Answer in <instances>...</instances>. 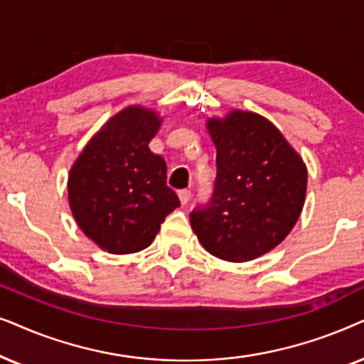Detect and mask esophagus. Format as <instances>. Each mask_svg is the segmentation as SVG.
I'll return each instance as SVG.
<instances>
[{"instance_id": "esophagus-1", "label": "esophagus", "mask_w": 364, "mask_h": 364, "mask_svg": "<svg viewBox=\"0 0 364 364\" xmlns=\"http://www.w3.org/2000/svg\"><path fill=\"white\" fill-rule=\"evenodd\" d=\"M178 196H179V201H181V205L186 206L191 200V191L190 190H181L178 193Z\"/></svg>"}]
</instances>
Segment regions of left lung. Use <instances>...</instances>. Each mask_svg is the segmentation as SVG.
<instances>
[{
	"instance_id": "obj_1",
	"label": "left lung",
	"mask_w": 364,
	"mask_h": 364,
	"mask_svg": "<svg viewBox=\"0 0 364 364\" xmlns=\"http://www.w3.org/2000/svg\"><path fill=\"white\" fill-rule=\"evenodd\" d=\"M216 146L211 203L190 215L208 253L245 263L276 248L296 225L306 200L308 169L276 126L253 111L208 118Z\"/></svg>"
}]
</instances>
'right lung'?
I'll return each instance as SVG.
<instances>
[{
	"label": "right lung",
	"mask_w": 364,
	"mask_h": 364,
	"mask_svg": "<svg viewBox=\"0 0 364 364\" xmlns=\"http://www.w3.org/2000/svg\"><path fill=\"white\" fill-rule=\"evenodd\" d=\"M161 123L151 108L126 106L93 134L68 174L75 221L111 255L148 248L179 206L166 185V163L148 146Z\"/></svg>",
	"instance_id": "right-lung-1"
}]
</instances>
